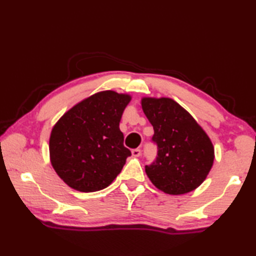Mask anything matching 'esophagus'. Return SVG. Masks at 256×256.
Returning <instances> with one entry per match:
<instances>
[{"label": "esophagus", "instance_id": "esophagus-1", "mask_svg": "<svg viewBox=\"0 0 256 256\" xmlns=\"http://www.w3.org/2000/svg\"><path fill=\"white\" fill-rule=\"evenodd\" d=\"M140 155V148H135L132 150V156L134 157H138Z\"/></svg>", "mask_w": 256, "mask_h": 256}]
</instances>
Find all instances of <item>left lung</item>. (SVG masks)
<instances>
[{
  "label": "left lung",
  "instance_id": "1",
  "mask_svg": "<svg viewBox=\"0 0 256 256\" xmlns=\"http://www.w3.org/2000/svg\"><path fill=\"white\" fill-rule=\"evenodd\" d=\"M143 112L154 128L157 158L145 166L154 186L168 194H184L202 184L214 160L208 134L187 110L170 98L143 96Z\"/></svg>",
  "mask_w": 256,
  "mask_h": 256
}]
</instances>
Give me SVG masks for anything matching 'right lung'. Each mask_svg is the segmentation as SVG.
<instances>
[{"mask_svg":"<svg viewBox=\"0 0 256 256\" xmlns=\"http://www.w3.org/2000/svg\"><path fill=\"white\" fill-rule=\"evenodd\" d=\"M128 94L106 90L86 98L54 125L50 158L57 175L70 188L94 192L110 186L131 152L120 131Z\"/></svg>","mask_w":256,"mask_h":256,"instance_id":"right-lung-1","label":"right lung"}]
</instances>
